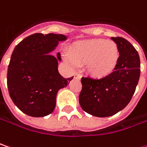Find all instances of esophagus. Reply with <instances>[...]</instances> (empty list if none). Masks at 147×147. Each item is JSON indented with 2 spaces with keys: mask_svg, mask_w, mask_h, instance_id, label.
Returning <instances> with one entry per match:
<instances>
[{
  "mask_svg": "<svg viewBox=\"0 0 147 147\" xmlns=\"http://www.w3.org/2000/svg\"><path fill=\"white\" fill-rule=\"evenodd\" d=\"M74 77L76 78V79H78V80H80L81 78H82V75L80 73H75L74 74Z\"/></svg>",
  "mask_w": 147,
  "mask_h": 147,
  "instance_id": "34e87169",
  "label": "esophagus"
}]
</instances>
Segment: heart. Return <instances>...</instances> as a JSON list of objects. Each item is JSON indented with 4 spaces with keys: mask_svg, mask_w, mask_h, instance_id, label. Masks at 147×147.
<instances>
[{
    "mask_svg": "<svg viewBox=\"0 0 147 147\" xmlns=\"http://www.w3.org/2000/svg\"><path fill=\"white\" fill-rule=\"evenodd\" d=\"M71 62L77 65H86L89 76L96 79L107 77L117 68L120 51L114 41L106 39L80 40L68 50Z\"/></svg>",
    "mask_w": 147,
    "mask_h": 147,
    "instance_id": "1",
    "label": "heart"
}]
</instances>
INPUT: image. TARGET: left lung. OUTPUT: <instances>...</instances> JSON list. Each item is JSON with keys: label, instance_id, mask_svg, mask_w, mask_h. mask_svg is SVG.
<instances>
[{"label": "left lung", "instance_id": "obj_1", "mask_svg": "<svg viewBox=\"0 0 147 147\" xmlns=\"http://www.w3.org/2000/svg\"><path fill=\"white\" fill-rule=\"evenodd\" d=\"M117 44L120 58L115 71L107 77H82L79 102L82 110L94 117L113 116L128 105L141 74L137 51L122 37H111Z\"/></svg>", "mask_w": 147, "mask_h": 147}]
</instances>
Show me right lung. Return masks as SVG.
Segmentation results:
<instances>
[{
    "label": "right lung",
    "instance_id": "obj_1",
    "mask_svg": "<svg viewBox=\"0 0 147 147\" xmlns=\"http://www.w3.org/2000/svg\"><path fill=\"white\" fill-rule=\"evenodd\" d=\"M66 40L61 34L30 35L15 47L7 71V87L14 104L25 114L46 117L56 107V94L73 79H65L58 71L60 52L49 53L59 41Z\"/></svg>",
    "mask_w": 147,
    "mask_h": 147
}]
</instances>
